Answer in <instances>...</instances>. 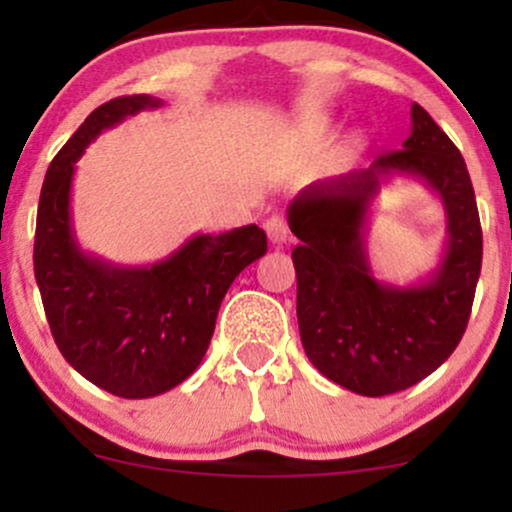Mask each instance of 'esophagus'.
Masks as SVG:
<instances>
[{"mask_svg":"<svg viewBox=\"0 0 512 512\" xmlns=\"http://www.w3.org/2000/svg\"><path fill=\"white\" fill-rule=\"evenodd\" d=\"M264 231H267L269 240L276 245H281L289 240V223H286L284 216H279V214L269 216V219L264 221Z\"/></svg>","mask_w":512,"mask_h":512,"instance_id":"1","label":"esophagus"}]
</instances>
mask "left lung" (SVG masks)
Segmentation results:
<instances>
[{
	"label": "left lung",
	"instance_id": "8db88e82",
	"mask_svg": "<svg viewBox=\"0 0 512 512\" xmlns=\"http://www.w3.org/2000/svg\"><path fill=\"white\" fill-rule=\"evenodd\" d=\"M404 149L366 170L308 185L291 202L298 330L310 363L332 383L366 397L407 390L460 344L481 272V223L457 146L419 103ZM414 174L436 189L449 214L446 255L429 279L399 290L369 272L365 221L379 182Z\"/></svg>",
	"mask_w": 512,
	"mask_h": 512
}]
</instances>
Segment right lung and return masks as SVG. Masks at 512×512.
<instances>
[{
  "instance_id": "right-lung-1",
  "label": "right lung",
  "mask_w": 512,
  "mask_h": 512,
  "mask_svg": "<svg viewBox=\"0 0 512 512\" xmlns=\"http://www.w3.org/2000/svg\"><path fill=\"white\" fill-rule=\"evenodd\" d=\"M158 105L137 93L93 110L52 158L35 221V281L57 349L86 380L125 399L163 395L195 373L228 286L267 252L255 223L190 238L151 267H117L79 248L69 211L74 163L103 129Z\"/></svg>"
}]
</instances>
